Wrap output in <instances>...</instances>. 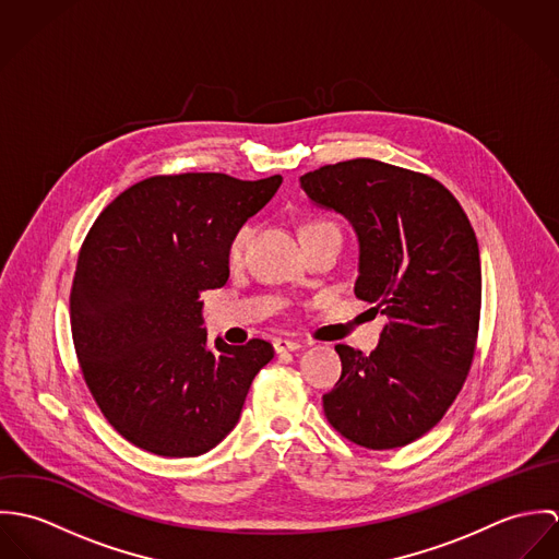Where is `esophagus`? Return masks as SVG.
I'll list each match as a JSON object with an SVG mask.
<instances>
[{
  "label": "esophagus",
  "instance_id": "1",
  "mask_svg": "<svg viewBox=\"0 0 559 559\" xmlns=\"http://www.w3.org/2000/svg\"><path fill=\"white\" fill-rule=\"evenodd\" d=\"M273 346H275L277 353H288V350H299L301 348V344L297 340H286V337H277L273 342Z\"/></svg>",
  "mask_w": 559,
  "mask_h": 559
}]
</instances>
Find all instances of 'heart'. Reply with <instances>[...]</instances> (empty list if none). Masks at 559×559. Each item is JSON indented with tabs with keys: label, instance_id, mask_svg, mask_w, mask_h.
Segmentation results:
<instances>
[{
	"label": "heart",
	"instance_id": "1",
	"mask_svg": "<svg viewBox=\"0 0 559 559\" xmlns=\"http://www.w3.org/2000/svg\"><path fill=\"white\" fill-rule=\"evenodd\" d=\"M317 233H340V228L335 224H331V222L314 219V222H308L304 226V230H301L304 239L310 237V235H317ZM251 239H253V228L249 224L240 226L239 230L235 233V237L230 239V245H228V260L233 264H239L240 260L245 258V251H247Z\"/></svg>",
	"mask_w": 559,
	"mask_h": 559
}]
</instances>
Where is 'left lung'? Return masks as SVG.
I'll return each instance as SVG.
<instances>
[{
  "label": "left lung",
  "mask_w": 559,
  "mask_h": 559,
  "mask_svg": "<svg viewBox=\"0 0 559 559\" xmlns=\"http://www.w3.org/2000/svg\"><path fill=\"white\" fill-rule=\"evenodd\" d=\"M299 180L353 224L355 295L388 317L370 355L335 346L342 377L322 396L326 421L368 450L413 443L443 419L474 364L481 269L472 222L439 180L383 160H340Z\"/></svg>",
  "instance_id": "8db88e82"
}]
</instances>
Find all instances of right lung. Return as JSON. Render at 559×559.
<instances>
[{"mask_svg": "<svg viewBox=\"0 0 559 559\" xmlns=\"http://www.w3.org/2000/svg\"><path fill=\"white\" fill-rule=\"evenodd\" d=\"M280 185V174L151 176L85 235L71 288L73 344L96 406L133 445L189 459L237 426L273 346L217 337L209 348L200 297L228 282L230 239Z\"/></svg>", "mask_w": 559, "mask_h": 559, "instance_id": "add662e5", "label": "right lung"}]
</instances>
